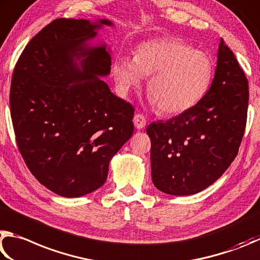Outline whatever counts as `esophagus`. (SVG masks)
Returning a JSON list of instances; mask_svg holds the SVG:
<instances>
[{
	"label": "esophagus",
	"mask_w": 260,
	"mask_h": 260,
	"mask_svg": "<svg viewBox=\"0 0 260 260\" xmlns=\"http://www.w3.org/2000/svg\"><path fill=\"white\" fill-rule=\"evenodd\" d=\"M134 124L137 129H143L146 125V118L143 114H136L134 117Z\"/></svg>",
	"instance_id": "obj_1"
}]
</instances>
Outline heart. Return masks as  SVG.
Returning <instances> with one entry per match:
<instances>
[{"mask_svg":"<svg viewBox=\"0 0 260 260\" xmlns=\"http://www.w3.org/2000/svg\"><path fill=\"white\" fill-rule=\"evenodd\" d=\"M112 73L123 94L140 86L144 76H151L147 84L151 104L163 114L176 115L194 107L207 94L215 65L207 52L167 38L139 43L134 58L117 56Z\"/></svg>","mask_w":260,"mask_h":260,"instance_id":"1","label":"heart"}]
</instances>
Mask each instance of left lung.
Here are the masks:
<instances>
[{"label": "left lung", "mask_w": 260, "mask_h": 260, "mask_svg": "<svg viewBox=\"0 0 260 260\" xmlns=\"http://www.w3.org/2000/svg\"><path fill=\"white\" fill-rule=\"evenodd\" d=\"M248 100L247 77L221 39L207 94L178 116L147 126L155 187L183 197L201 192L220 178L238 155Z\"/></svg>", "instance_id": "obj_1"}]
</instances>
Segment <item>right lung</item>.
<instances>
[{"instance_id": "1", "label": "right lung", "mask_w": 260, "mask_h": 260, "mask_svg": "<svg viewBox=\"0 0 260 260\" xmlns=\"http://www.w3.org/2000/svg\"><path fill=\"white\" fill-rule=\"evenodd\" d=\"M108 19L60 18L26 45L13 71L10 112L26 166L63 198L105 184L112 157L134 134L135 109L100 77L111 73L105 43H90Z\"/></svg>"}]
</instances>
